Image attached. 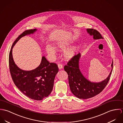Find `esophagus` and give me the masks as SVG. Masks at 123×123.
Wrapping results in <instances>:
<instances>
[{
  "label": "esophagus",
  "mask_w": 123,
  "mask_h": 123,
  "mask_svg": "<svg viewBox=\"0 0 123 123\" xmlns=\"http://www.w3.org/2000/svg\"><path fill=\"white\" fill-rule=\"evenodd\" d=\"M58 68L59 69H61L63 68V65L61 64H58Z\"/></svg>",
  "instance_id": "esophagus-1"
}]
</instances>
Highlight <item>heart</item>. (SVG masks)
<instances>
[{"instance_id":"heart-1","label":"heart","mask_w":123,"mask_h":123,"mask_svg":"<svg viewBox=\"0 0 123 123\" xmlns=\"http://www.w3.org/2000/svg\"><path fill=\"white\" fill-rule=\"evenodd\" d=\"M68 46V44L63 42H59L57 43L55 46V48L58 50H64ZM78 46H74L68 49L67 51L65 52L64 54L65 58L67 59H69L71 57H72L74 55H75L78 51ZM46 51L48 54L51 55H54L55 52V48L50 46H48L46 48Z\"/></svg>"}]
</instances>
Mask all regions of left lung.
Returning <instances> with one entry per match:
<instances>
[{
  "label": "left lung",
  "instance_id": "1",
  "mask_svg": "<svg viewBox=\"0 0 123 123\" xmlns=\"http://www.w3.org/2000/svg\"><path fill=\"white\" fill-rule=\"evenodd\" d=\"M90 35L93 36L94 40L103 39L100 33L93 29H87ZM81 54L74 55L64 66V70L68 73L69 84L72 93L76 97L87 99L94 97L101 92L107 85L112 72L113 61L111 64L112 69L108 77L99 82H90L82 74L79 66Z\"/></svg>",
  "mask_w": 123,
  "mask_h": 123
}]
</instances>
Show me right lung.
I'll return each instance as SVG.
<instances>
[{"instance_id": "right-lung-1", "label": "right lung", "mask_w": 123, "mask_h": 123, "mask_svg": "<svg viewBox=\"0 0 123 123\" xmlns=\"http://www.w3.org/2000/svg\"><path fill=\"white\" fill-rule=\"evenodd\" d=\"M37 29L25 31L14 41L9 55V66L11 75L16 86L29 98L41 100L51 92L54 86L55 76L58 71L57 65L49 62L42 56L40 66L31 71H25L15 64L12 55V49L22 37L33 34Z\"/></svg>"}]
</instances>
